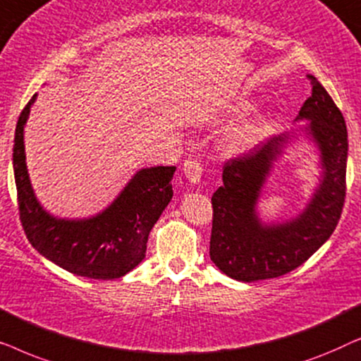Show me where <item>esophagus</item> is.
Instances as JSON below:
<instances>
[{
  "label": "esophagus",
  "mask_w": 361,
  "mask_h": 361,
  "mask_svg": "<svg viewBox=\"0 0 361 361\" xmlns=\"http://www.w3.org/2000/svg\"><path fill=\"white\" fill-rule=\"evenodd\" d=\"M202 174H204V167L200 166L199 161L195 159H187L184 162V176L190 184H199L202 179Z\"/></svg>",
  "instance_id": "1"
}]
</instances>
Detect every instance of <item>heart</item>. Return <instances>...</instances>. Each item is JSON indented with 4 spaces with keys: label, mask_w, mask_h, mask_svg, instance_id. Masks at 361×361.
Wrapping results in <instances>:
<instances>
[{
    "label": "heart",
    "mask_w": 361,
    "mask_h": 361,
    "mask_svg": "<svg viewBox=\"0 0 361 361\" xmlns=\"http://www.w3.org/2000/svg\"><path fill=\"white\" fill-rule=\"evenodd\" d=\"M266 130H268V121L264 116L255 115L246 118L226 133L224 141H221V149L230 156L245 154L251 147H255L256 142L263 137Z\"/></svg>",
    "instance_id": "obj_1"
}]
</instances>
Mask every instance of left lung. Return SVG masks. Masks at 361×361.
<instances>
[{"mask_svg": "<svg viewBox=\"0 0 361 361\" xmlns=\"http://www.w3.org/2000/svg\"><path fill=\"white\" fill-rule=\"evenodd\" d=\"M312 95L295 121H309L294 131L269 137L248 154L224 166V184L212 195L214 221L210 259L231 279L279 278L305 263L334 233L345 202L348 135L342 111L314 75ZM299 135L319 149L321 179L306 209L294 219L263 224L255 212L272 162Z\"/></svg>", "mask_w": 361, "mask_h": 361, "instance_id": "left-lung-1", "label": "left lung"}]
</instances>
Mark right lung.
Masks as SVG:
<instances>
[{"label": "right lung", "mask_w": 361, "mask_h": 361, "mask_svg": "<svg viewBox=\"0 0 361 361\" xmlns=\"http://www.w3.org/2000/svg\"><path fill=\"white\" fill-rule=\"evenodd\" d=\"M36 97L19 115L13 147L24 233L44 258L68 273L90 279L121 278L145 259L149 231L172 199L171 180L176 167L140 169L100 214L77 220L57 219L39 204L27 174L24 126Z\"/></svg>", "instance_id": "obj_1"}]
</instances>
